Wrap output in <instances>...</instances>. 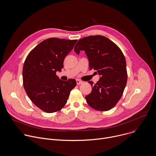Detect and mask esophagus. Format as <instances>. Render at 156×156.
Listing matches in <instances>:
<instances>
[{"mask_svg": "<svg viewBox=\"0 0 156 156\" xmlns=\"http://www.w3.org/2000/svg\"><path fill=\"white\" fill-rule=\"evenodd\" d=\"M82 83H83L82 81H81L80 80H76V84H77V85H80V84H81Z\"/></svg>", "mask_w": 156, "mask_h": 156, "instance_id": "obj_1", "label": "esophagus"}]
</instances>
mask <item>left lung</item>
Listing matches in <instances>:
<instances>
[{
  "label": "left lung",
  "mask_w": 156,
  "mask_h": 156,
  "mask_svg": "<svg viewBox=\"0 0 156 156\" xmlns=\"http://www.w3.org/2000/svg\"><path fill=\"white\" fill-rule=\"evenodd\" d=\"M75 53L84 51L90 70L100 76L94 84L91 92L85 97L92 108L105 112L113 108L121 98L127 81L125 57L121 49L112 40L102 35H90L78 41Z\"/></svg>",
  "instance_id": "1"
}]
</instances>
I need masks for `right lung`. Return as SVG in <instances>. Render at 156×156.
Instances as JSON below:
<instances>
[{"instance_id": "obj_1", "label": "right lung", "mask_w": 156, "mask_h": 156, "mask_svg": "<svg viewBox=\"0 0 156 156\" xmlns=\"http://www.w3.org/2000/svg\"><path fill=\"white\" fill-rule=\"evenodd\" d=\"M76 41L46 39L30 52L24 61L23 80L25 90L34 104L46 113L61 110L76 85L75 80L63 81L56 74L64 67V60Z\"/></svg>"}]
</instances>
